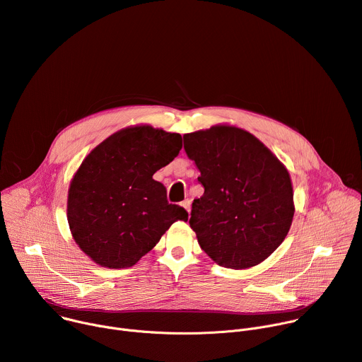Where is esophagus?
<instances>
[{"label":"esophagus","instance_id":"esophagus-1","mask_svg":"<svg viewBox=\"0 0 362 362\" xmlns=\"http://www.w3.org/2000/svg\"><path fill=\"white\" fill-rule=\"evenodd\" d=\"M182 206L189 212V211H190V199H185V200L182 202Z\"/></svg>","mask_w":362,"mask_h":362}]
</instances>
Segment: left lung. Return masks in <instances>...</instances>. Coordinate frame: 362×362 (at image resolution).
Listing matches in <instances>:
<instances>
[{"instance_id":"obj_1","label":"left lung","mask_w":362,"mask_h":362,"mask_svg":"<svg viewBox=\"0 0 362 362\" xmlns=\"http://www.w3.org/2000/svg\"><path fill=\"white\" fill-rule=\"evenodd\" d=\"M183 143L204 187L189 219L200 247L230 269L265 261L284 242L295 212L285 166L253 134L232 126L187 133Z\"/></svg>"}]
</instances>
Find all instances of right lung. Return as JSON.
<instances>
[{"label": "right lung", "instance_id": "right-lung-1", "mask_svg": "<svg viewBox=\"0 0 362 362\" xmlns=\"http://www.w3.org/2000/svg\"><path fill=\"white\" fill-rule=\"evenodd\" d=\"M182 148V136L136 126L100 143L74 175L67 219L76 243L106 268L133 267L187 212L153 179Z\"/></svg>", "mask_w": 362, "mask_h": 362}]
</instances>
